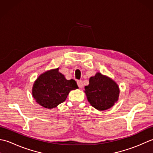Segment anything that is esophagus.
<instances>
[{"label":"esophagus","mask_w":153,"mask_h":153,"mask_svg":"<svg viewBox=\"0 0 153 153\" xmlns=\"http://www.w3.org/2000/svg\"><path fill=\"white\" fill-rule=\"evenodd\" d=\"M77 85H78L79 87H80V88H82L83 86V82L82 80H77Z\"/></svg>","instance_id":"obj_1"}]
</instances>
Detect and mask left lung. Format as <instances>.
Returning <instances> with one entry per match:
<instances>
[{"mask_svg": "<svg viewBox=\"0 0 153 153\" xmlns=\"http://www.w3.org/2000/svg\"><path fill=\"white\" fill-rule=\"evenodd\" d=\"M84 91L91 105L98 110H105L118 101L120 89L114 81L97 72L90 77Z\"/></svg>", "mask_w": 153, "mask_h": 153, "instance_id": "1", "label": "left lung"}]
</instances>
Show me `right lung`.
<instances>
[{
    "instance_id": "1",
    "label": "right lung",
    "mask_w": 153,
    "mask_h": 153,
    "mask_svg": "<svg viewBox=\"0 0 153 153\" xmlns=\"http://www.w3.org/2000/svg\"><path fill=\"white\" fill-rule=\"evenodd\" d=\"M77 88L76 81L67 80L56 68L45 71L37 77L33 85L32 95L39 105L51 109L65 101L71 90Z\"/></svg>"
}]
</instances>
